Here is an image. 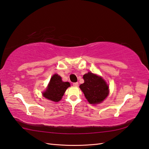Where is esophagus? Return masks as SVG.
I'll return each instance as SVG.
<instances>
[{
  "label": "esophagus",
  "instance_id": "obj_1",
  "mask_svg": "<svg viewBox=\"0 0 149 149\" xmlns=\"http://www.w3.org/2000/svg\"><path fill=\"white\" fill-rule=\"evenodd\" d=\"M78 83H73V85L74 86H78Z\"/></svg>",
  "mask_w": 149,
  "mask_h": 149
}]
</instances>
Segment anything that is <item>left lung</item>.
Masks as SVG:
<instances>
[{
    "mask_svg": "<svg viewBox=\"0 0 149 149\" xmlns=\"http://www.w3.org/2000/svg\"><path fill=\"white\" fill-rule=\"evenodd\" d=\"M84 83L79 86L85 97L91 104L101 102L109 94V86L101 77L92 73L83 76Z\"/></svg>",
    "mask_w": 149,
    "mask_h": 149,
    "instance_id": "obj_1",
    "label": "left lung"
}]
</instances>
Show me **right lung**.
<instances>
[{"mask_svg": "<svg viewBox=\"0 0 149 149\" xmlns=\"http://www.w3.org/2000/svg\"><path fill=\"white\" fill-rule=\"evenodd\" d=\"M70 86L69 82L62 81L60 76L55 74L52 77L48 88L43 93V95L49 100L58 102L61 100L66 89Z\"/></svg>", "mask_w": 149, "mask_h": 149, "instance_id": "right-lung-1", "label": "right lung"}]
</instances>
